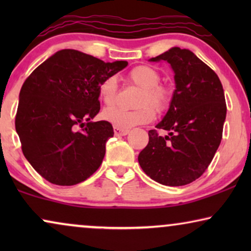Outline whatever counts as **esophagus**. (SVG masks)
I'll return each mask as SVG.
<instances>
[{
    "mask_svg": "<svg viewBox=\"0 0 251 251\" xmlns=\"http://www.w3.org/2000/svg\"><path fill=\"white\" fill-rule=\"evenodd\" d=\"M129 133V130L126 129H121L118 128V126H114V135L115 136H126Z\"/></svg>",
    "mask_w": 251,
    "mask_h": 251,
    "instance_id": "34e87169",
    "label": "esophagus"
}]
</instances>
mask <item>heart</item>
Listing matches in <instances>:
<instances>
[{"label": "heart", "instance_id": "heart-1", "mask_svg": "<svg viewBox=\"0 0 251 251\" xmlns=\"http://www.w3.org/2000/svg\"><path fill=\"white\" fill-rule=\"evenodd\" d=\"M128 78L132 83L142 88L136 109H123L109 107L102 113V118L121 129H129L135 126L145 125L155 118V110L162 112L170 105L173 91L169 85L159 83L161 75L155 68L140 65L133 67L128 73ZM118 82L116 77L108 76L100 82L98 87V96L106 106H111L116 100ZM152 106H151L150 105ZM154 108L153 109L152 107Z\"/></svg>", "mask_w": 251, "mask_h": 251}]
</instances>
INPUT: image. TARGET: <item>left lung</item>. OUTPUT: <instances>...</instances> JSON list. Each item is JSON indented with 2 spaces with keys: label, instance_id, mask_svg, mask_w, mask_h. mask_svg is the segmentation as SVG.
Wrapping results in <instances>:
<instances>
[{
  "label": "left lung",
  "instance_id": "8db88e82",
  "mask_svg": "<svg viewBox=\"0 0 251 251\" xmlns=\"http://www.w3.org/2000/svg\"><path fill=\"white\" fill-rule=\"evenodd\" d=\"M151 61L166 60L175 72L170 107L138 155L147 176L167 186H183L207 170L221 144L226 118L224 90L217 74L192 51L171 48Z\"/></svg>",
  "mask_w": 251,
  "mask_h": 251
}]
</instances>
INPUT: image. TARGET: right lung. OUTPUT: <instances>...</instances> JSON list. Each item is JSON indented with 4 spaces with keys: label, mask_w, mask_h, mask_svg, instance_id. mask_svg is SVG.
<instances>
[{
    "label": "right lung",
    "mask_w": 251,
    "mask_h": 251,
    "mask_svg": "<svg viewBox=\"0 0 251 251\" xmlns=\"http://www.w3.org/2000/svg\"><path fill=\"white\" fill-rule=\"evenodd\" d=\"M126 65L64 49L26 78L19 94L16 131L24 155L44 179L71 186L100 167L114 130L107 121H91L100 109L98 87Z\"/></svg>",
    "instance_id": "obj_1"
}]
</instances>
